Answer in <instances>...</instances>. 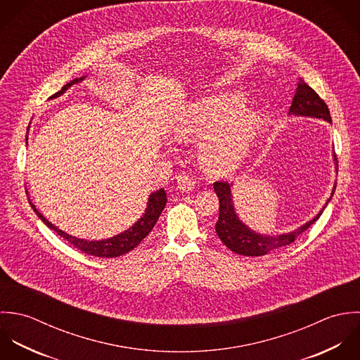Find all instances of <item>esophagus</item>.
I'll return each mask as SVG.
<instances>
[{"label":"esophagus","mask_w":360,"mask_h":360,"mask_svg":"<svg viewBox=\"0 0 360 360\" xmlns=\"http://www.w3.org/2000/svg\"><path fill=\"white\" fill-rule=\"evenodd\" d=\"M176 185L181 191L184 192H189L192 191L195 186H196V181L191 176V175H186V174H181L176 176Z\"/></svg>","instance_id":"34e87169"}]
</instances>
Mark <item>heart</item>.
Returning <instances> with one entry per match:
<instances>
[{"label":"heart","mask_w":360,"mask_h":360,"mask_svg":"<svg viewBox=\"0 0 360 360\" xmlns=\"http://www.w3.org/2000/svg\"><path fill=\"white\" fill-rule=\"evenodd\" d=\"M240 93H225L186 104L174 118L172 131L181 139H200L199 161L212 175H226L246 160L269 125L260 110H248Z\"/></svg>","instance_id":"b5f03b06"}]
</instances>
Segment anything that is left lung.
I'll return each instance as SVG.
<instances>
[{
	"mask_svg": "<svg viewBox=\"0 0 360 360\" xmlns=\"http://www.w3.org/2000/svg\"><path fill=\"white\" fill-rule=\"evenodd\" d=\"M289 115L295 117H310V118H319L324 120L331 124V115L327 104L319 97V94L304 83L303 79L299 77L296 93L293 96L292 104L289 107ZM335 171L338 172V164H337V155L333 154ZM337 182L334 184L331 196L327 199L323 209L313 217L306 224L300 225L299 228L287 232V233H277V235H263L252 228H249L243 221H240L239 216L235 212L233 200H232V184L228 182H216L214 191H216L218 200H219V214L216 224V232L218 238L224 242V245L242 256H263L267 255L276 249H280L283 246L290 245L300 233H303L311 224H314L330 200L334 196Z\"/></svg>",
	"mask_w": 360,
	"mask_h": 360,
	"instance_id": "1",
	"label": "left lung"
}]
</instances>
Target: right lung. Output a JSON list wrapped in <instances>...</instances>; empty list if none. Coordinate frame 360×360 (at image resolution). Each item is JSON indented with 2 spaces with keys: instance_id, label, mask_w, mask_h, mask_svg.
Instances as JSON below:
<instances>
[{
  "instance_id": "add662e5",
  "label": "right lung",
  "mask_w": 360,
  "mask_h": 360,
  "mask_svg": "<svg viewBox=\"0 0 360 360\" xmlns=\"http://www.w3.org/2000/svg\"><path fill=\"white\" fill-rule=\"evenodd\" d=\"M86 77H76L71 80L70 83H67L58 93L53 94L50 98H57L61 94H64L71 86L75 83L82 82ZM27 141V139H26ZM33 212L36 213V216L39 217L50 229L56 231L61 238H64L65 240H68L73 248L79 249L83 253L91 255V256H97V257H118L122 256L128 252H131L132 249H135L144 238L151 232V229L154 228L158 217L161 214V212L165 207L167 203V195L165 191L161 188L158 191H154L153 193H150L148 196V202H147V207L143 216L141 217L132 226H129L127 231L112 236V238H107V239H101V240H87V239H80L72 236L67 232H64L63 229H60L58 226H56L53 222H50L46 217L43 216L36 206L32 203V200H29Z\"/></svg>"
}]
</instances>
